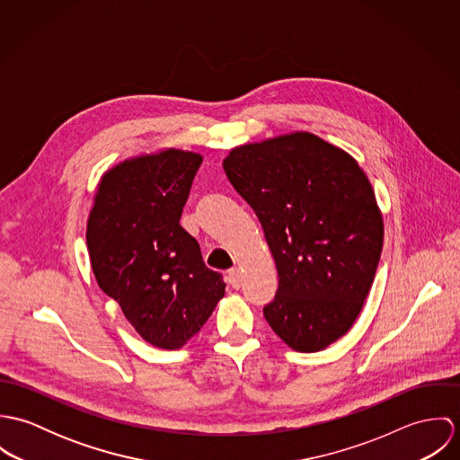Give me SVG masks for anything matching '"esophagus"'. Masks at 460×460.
Instances as JSON below:
<instances>
[{
	"label": "esophagus",
	"instance_id": "esophagus-1",
	"mask_svg": "<svg viewBox=\"0 0 460 460\" xmlns=\"http://www.w3.org/2000/svg\"><path fill=\"white\" fill-rule=\"evenodd\" d=\"M228 281H230V285H232L234 288H241V285H243V274H241V270H239V269H230V270H228Z\"/></svg>",
	"mask_w": 460,
	"mask_h": 460
}]
</instances>
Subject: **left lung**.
<instances>
[{
    "mask_svg": "<svg viewBox=\"0 0 460 460\" xmlns=\"http://www.w3.org/2000/svg\"><path fill=\"white\" fill-rule=\"evenodd\" d=\"M223 168L255 210L278 269L265 321L294 350L326 349L358 319L383 252L367 175L310 132L237 146Z\"/></svg>",
    "mask_w": 460,
    "mask_h": 460,
    "instance_id": "left-lung-1",
    "label": "left lung"
}]
</instances>
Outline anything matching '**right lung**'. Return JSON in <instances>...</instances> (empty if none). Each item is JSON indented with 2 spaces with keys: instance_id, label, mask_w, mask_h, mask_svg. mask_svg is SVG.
I'll use <instances>...</instances> for the list:
<instances>
[{
  "instance_id": "obj_1",
  "label": "right lung",
  "mask_w": 460,
  "mask_h": 460,
  "mask_svg": "<svg viewBox=\"0 0 460 460\" xmlns=\"http://www.w3.org/2000/svg\"><path fill=\"white\" fill-rule=\"evenodd\" d=\"M199 164L175 148L124 161L102 177L88 217L99 287L143 340L168 350L197 334L226 287L179 223Z\"/></svg>"
}]
</instances>
